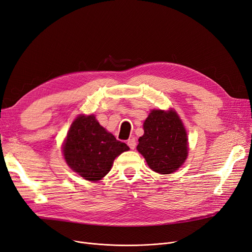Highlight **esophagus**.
<instances>
[{"mask_svg":"<svg viewBox=\"0 0 252 252\" xmlns=\"http://www.w3.org/2000/svg\"><path fill=\"white\" fill-rule=\"evenodd\" d=\"M127 145H128V147H129L131 150H134V149H135V146H136V140H135V138H134V137L129 138V139L127 140Z\"/></svg>","mask_w":252,"mask_h":252,"instance_id":"1","label":"esophagus"}]
</instances>
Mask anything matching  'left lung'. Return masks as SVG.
<instances>
[{"instance_id": "1", "label": "left lung", "mask_w": 252, "mask_h": 252, "mask_svg": "<svg viewBox=\"0 0 252 252\" xmlns=\"http://www.w3.org/2000/svg\"><path fill=\"white\" fill-rule=\"evenodd\" d=\"M145 133L139 137L137 151L152 170L170 174L188 157V136L175 111L153 110L143 123Z\"/></svg>"}]
</instances>
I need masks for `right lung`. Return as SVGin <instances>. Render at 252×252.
<instances>
[{
	"label": "right lung",
	"instance_id": "add662e5",
	"mask_svg": "<svg viewBox=\"0 0 252 252\" xmlns=\"http://www.w3.org/2000/svg\"><path fill=\"white\" fill-rule=\"evenodd\" d=\"M129 150L99 125L93 115L75 119L63 142L66 164L84 179L97 182L111 170L114 160Z\"/></svg>",
	"mask_w": 252,
	"mask_h": 252
}]
</instances>
